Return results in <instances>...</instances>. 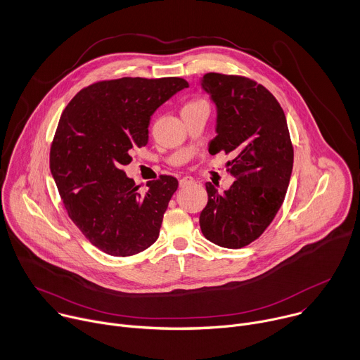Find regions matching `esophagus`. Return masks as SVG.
I'll list each match as a JSON object with an SVG mask.
<instances>
[{"label":"esophagus","mask_w":360,"mask_h":360,"mask_svg":"<svg viewBox=\"0 0 360 360\" xmlns=\"http://www.w3.org/2000/svg\"><path fill=\"white\" fill-rule=\"evenodd\" d=\"M193 182H195V179H193L192 176H184V178H181V179H179V186H181V188H184V186L191 185V184H193Z\"/></svg>","instance_id":"esophagus-1"}]
</instances>
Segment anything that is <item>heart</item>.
<instances>
[{
  "mask_svg": "<svg viewBox=\"0 0 360 360\" xmlns=\"http://www.w3.org/2000/svg\"><path fill=\"white\" fill-rule=\"evenodd\" d=\"M205 104H208V101H207V99H205V98H196V99L191 101L189 104H186L185 107H192V105H205Z\"/></svg>",
  "mask_w": 360,
  "mask_h": 360,
  "instance_id": "b5f03b06",
  "label": "heart"
}]
</instances>
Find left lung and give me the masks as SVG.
I'll return each instance as SVG.
<instances>
[{
    "instance_id": "obj_1",
    "label": "left lung",
    "mask_w": 360,
    "mask_h": 360,
    "mask_svg": "<svg viewBox=\"0 0 360 360\" xmlns=\"http://www.w3.org/2000/svg\"><path fill=\"white\" fill-rule=\"evenodd\" d=\"M203 89L218 108V135L210 152L232 153L226 171L236 178L219 193L207 182L208 203L199 215L203 236L218 246L239 249L258 239L285 200L293 167V145L278 99L242 75L208 72Z\"/></svg>"
}]
</instances>
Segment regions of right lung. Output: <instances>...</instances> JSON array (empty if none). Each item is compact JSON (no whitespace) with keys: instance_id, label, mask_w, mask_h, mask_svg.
Masks as SVG:
<instances>
[{"instance_id":"1","label":"right lung","mask_w":360,"mask_h":360,"mask_svg":"<svg viewBox=\"0 0 360 360\" xmlns=\"http://www.w3.org/2000/svg\"><path fill=\"white\" fill-rule=\"evenodd\" d=\"M186 86L179 77L104 79L82 88L65 107L49 169L68 217L99 250L124 258L158 239L178 181L160 175L139 192L122 167L132 149L146 145L150 115Z\"/></svg>"}]
</instances>
